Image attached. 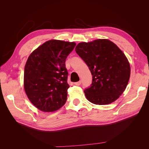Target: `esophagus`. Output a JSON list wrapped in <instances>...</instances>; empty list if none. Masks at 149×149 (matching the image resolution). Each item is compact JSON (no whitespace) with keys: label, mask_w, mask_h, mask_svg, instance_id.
<instances>
[{"label":"esophagus","mask_w":149,"mask_h":149,"mask_svg":"<svg viewBox=\"0 0 149 149\" xmlns=\"http://www.w3.org/2000/svg\"><path fill=\"white\" fill-rule=\"evenodd\" d=\"M81 84V81H78V82L74 83V84L76 86H79Z\"/></svg>","instance_id":"obj_1"}]
</instances>
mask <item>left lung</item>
<instances>
[{
    "label": "left lung",
    "mask_w": 149,
    "mask_h": 149,
    "mask_svg": "<svg viewBox=\"0 0 149 149\" xmlns=\"http://www.w3.org/2000/svg\"><path fill=\"white\" fill-rule=\"evenodd\" d=\"M75 50L93 76L91 85L84 91L87 100L99 105L109 104L118 100L130 75V64L124 53L107 39L79 43Z\"/></svg>",
    "instance_id": "left-lung-1"
}]
</instances>
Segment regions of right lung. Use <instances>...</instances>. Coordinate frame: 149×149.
Segmentation results:
<instances>
[{"mask_svg": "<svg viewBox=\"0 0 149 149\" xmlns=\"http://www.w3.org/2000/svg\"><path fill=\"white\" fill-rule=\"evenodd\" d=\"M76 43L51 40L31 53L24 70V89L30 102L40 111L53 112L67 100V56Z\"/></svg>", "mask_w": 149, "mask_h": 149, "instance_id": "obj_1", "label": "right lung"}]
</instances>
